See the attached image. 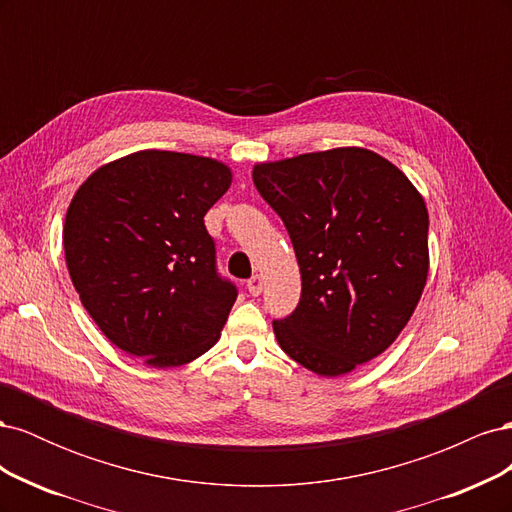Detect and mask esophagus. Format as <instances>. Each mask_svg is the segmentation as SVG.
<instances>
[{
    "label": "esophagus",
    "instance_id": "34e87169",
    "mask_svg": "<svg viewBox=\"0 0 512 512\" xmlns=\"http://www.w3.org/2000/svg\"><path fill=\"white\" fill-rule=\"evenodd\" d=\"M262 288H265V280H262L260 275H254V277H250V280H247V290H250L252 297H258Z\"/></svg>",
    "mask_w": 512,
    "mask_h": 512
}]
</instances>
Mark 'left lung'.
Listing matches in <instances>:
<instances>
[{
  "label": "left lung",
  "mask_w": 512,
  "mask_h": 512,
  "mask_svg": "<svg viewBox=\"0 0 512 512\" xmlns=\"http://www.w3.org/2000/svg\"><path fill=\"white\" fill-rule=\"evenodd\" d=\"M301 269L294 312L273 320L282 350L318 376L376 359L421 299L429 215L410 179L378 153L339 147L254 166Z\"/></svg>",
  "instance_id": "1"
}]
</instances>
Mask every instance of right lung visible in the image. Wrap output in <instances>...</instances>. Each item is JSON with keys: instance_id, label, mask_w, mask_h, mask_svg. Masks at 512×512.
I'll return each mask as SVG.
<instances>
[{"instance_id": "right-lung-1", "label": "right lung", "mask_w": 512, "mask_h": 512, "mask_svg": "<svg viewBox=\"0 0 512 512\" xmlns=\"http://www.w3.org/2000/svg\"><path fill=\"white\" fill-rule=\"evenodd\" d=\"M230 181L218 160L147 149L104 164L72 198V284L100 331L147 365L190 363L220 339L237 286L218 273L203 218Z\"/></svg>"}]
</instances>
